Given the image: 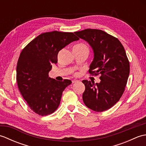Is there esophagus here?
<instances>
[{
    "label": "esophagus",
    "instance_id": "obj_1",
    "mask_svg": "<svg viewBox=\"0 0 146 146\" xmlns=\"http://www.w3.org/2000/svg\"><path fill=\"white\" fill-rule=\"evenodd\" d=\"M78 80H72V83H78Z\"/></svg>",
    "mask_w": 146,
    "mask_h": 146
}]
</instances>
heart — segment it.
Masks as SVG:
<instances>
[{
  "instance_id": "1",
  "label": "heart",
  "mask_w": 146,
  "mask_h": 146,
  "mask_svg": "<svg viewBox=\"0 0 146 146\" xmlns=\"http://www.w3.org/2000/svg\"><path fill=\"white\" fill-rule=\"evenodd\" d=\"M75 46H77V47H80V48H82V47L87 48V47H86V46L84 44H76Z\"/></svg>"
}]
</instances>
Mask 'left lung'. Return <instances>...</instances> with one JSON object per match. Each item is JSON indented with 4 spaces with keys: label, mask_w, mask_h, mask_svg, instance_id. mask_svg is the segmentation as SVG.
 Instances as JSON below:
<instances>
[{
    "label": "left lung",
    "mask_w": 146,
    "mask_h": 146,
    "mask_svg": "<svg viewBox=\"0 0 146 146\" xmlns=\"http://www.w3.org/2000/svg\"><path fill=\"white\" fill-rule=\"evenodd\" d=\"M75 34L94 51L90 73L101 75L99 83L82 81L85 86L83 102L95 111L107 110L120 100L127 82L130 64L124 48L117 38L102 30L86 29Z\"/></svg>",
    "instance_id": "left-lung-1"
}]
</instances>
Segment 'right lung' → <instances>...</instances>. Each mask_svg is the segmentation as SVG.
I'll return each instance as SVG.
<instances>
[{"mask_svg":"<svg viewBox=\"0 0 146 146\" xmlns=\"http://www.w3.org/2000/svg\"><path fill=\"white\" fill-rule=\"evenodd\" d=\"M79 38L73 33L54 31L41 34L24 48L17 64L18 88L31 109L39 115L53 113L60 104L70 80L59 82L49 77L61 49Z\"/></svg>","mask_w":146,"mask_h":146,"instance_id":"add662e5","label":"right lung"}]
</instances>
